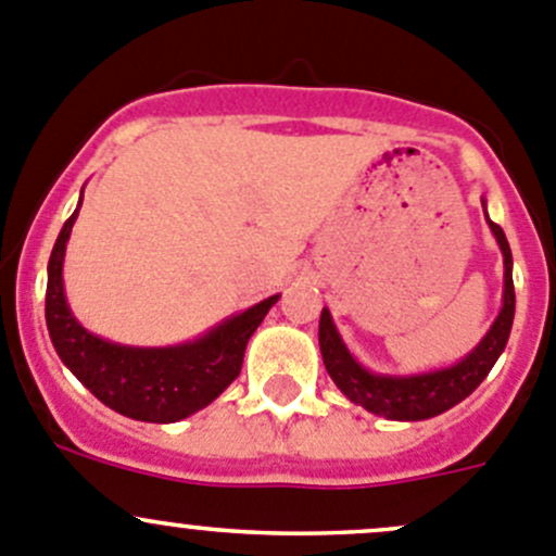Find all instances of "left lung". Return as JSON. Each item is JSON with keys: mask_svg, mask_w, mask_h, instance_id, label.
Masks as SVG:
<instances>
[{"mask_svg": "<svg viewBox=\"0 0 556 556\" xmlns=\"http://www.w3.org/2000/svg\"><path fill=\"white\" fill-rule=\"evenodd\" d=\"M481 205L486 211V200L481 197ZM489 229H492L494 240H497L500 251H503V307H500L497 318L492 321L489 332L483 334L481 343L465 354L463 359L454 362L452 367H441V370L430 372H414V376H383V372L367 370L365 365L356 362V356L345 349L343 338H340L338 327H334L332 316L324 307L321 318H318V345H321V359L327 367L329 378L334 387L351 400V403L362 405L370 414L383 416L392 421H421L432 419V416L443 414V410L454 408L463 403L467 394L478 389V383L489 376L494 362L505 351L508 343L510 324H514V256H510V245L505 240V232L486 216Z\"/></svg>", "mask_w": 556, "mask_h": 556, "instance_id": "1", "label": "left lung"}]
</instances>
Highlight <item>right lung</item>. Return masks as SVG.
Returning a JSON list of instances; mask_svg holds the SVG:
<instances>
[{"instance_id": "add662e5", "label": "right lung", "mask_w": 556, "mask_h": 556, "mask_svg": "<svg viewBox=\"0 0 556 556\" xmlns=\"http://www.w3.org/2000/svg\"><path fill=\"white\" fill-rule=\"evenodd\" d=\"M84 205L64 222L48 262L46 324L59 359L86 389L115 414L153 425H173L211 405L243 367L245 345L280 294L224 318L197 340L162 349L121 345L89 332L73 316L64 296V251Z\"/></svg>"}]
</instances>
